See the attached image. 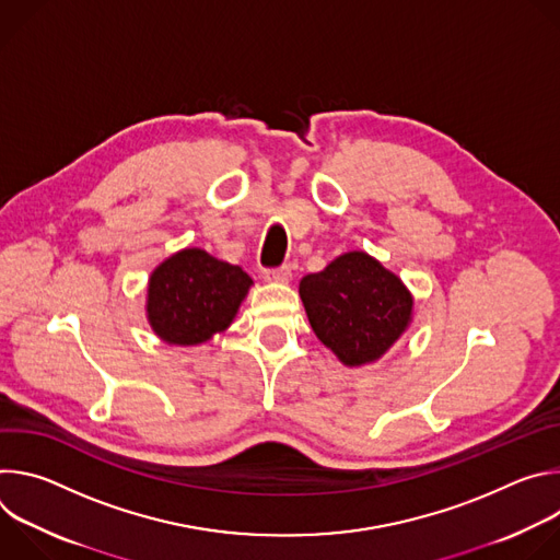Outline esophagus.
<instances>
[{
	"mask_svg": "<svg viewBox=\"0 0 560 560\" xmlns=\"http://www.w3.org/2000/svg\"><path fill=\"white\" fill-rule=\"evenodd\" d=\"M266 281H272V283H288L292 279V270L290 266H279V268H268L264 270L261 275Z\"/></svg>",
	"mask_w": 560,
	"mask_h": 560,
	"instance_id": "obj_1",
	"label": "esophagus"
}]
</instances>
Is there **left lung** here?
I'll return each instance as SVG.
<instances>
[{"instance_id": "1", "label": "left lung", "mask_w": 560, "mask_h": 560, "mask_svg": "<svg viewBox=\"0 0 560 560\" xmlns=\"http://www.w3.org/2000/svg\"><path fill=\"white\" fill-rule=\"evenodd\" d=\"M299 294L318 341L350 368L381 359L412 322L404 281L359 250L305 275Z\"/></svg>"}]
</instances>
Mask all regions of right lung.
<instances>
[{
	"instance_id": "obj_1",
	"label": "right lung",
	"mask_w": 560,
	"mask_h": 560,
	"mask_svg": "<svg viewBox=\"0 0 560 560\" xmlns=\"http://www.w3.org/2000/svg\"><path fill=\"white\" fill-rule=\"evenodd\" d=\"M250 285L238 266L199 248L179 250L150 275L148 324L171 346H199L232 324Z\"/></svg>"
}]
</instances>
